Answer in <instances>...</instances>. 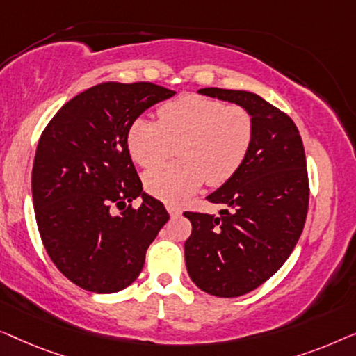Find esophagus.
Instances as JSON below:
<instances>
[{"label": "esophagus", "instance_id": "1", "mask_svg": "<svg viewBox=\"0 0 356 356\" xmlns=\"http://www.w3.org/2000/svg\"><path fill=\"white\" fill-rule=\"evenodd\" d=\"M166 209L169 214H172V216H177V214L182 213V209H180V207H177V204H172V203H168L166 204Z\"/></svg>", "mask_w": 356, "mask_h": 356}]
</instances>
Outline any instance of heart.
Listing matches in <instances>:
<instances>
[{
    "label": "heart",
    "instance_id": "1",
    "mask_svg": "<svg viewBox=\"0 0 356 356\" xmlns=\"http://www.w3.org/2000/svg\"><path fill=\"white\" fill-rule=\"evenodd\" d=\"M254 122L248 109L203 95H182L158 109V121L138 118L127 130V148L142 168H154L176 152L179 161L145 176V188L179 203L204 180L211 187L232 179L247 159Z\"/></svg>",
    "mask_w": 356,
    "mask_h": 356
}]
</instances>
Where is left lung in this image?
<instances>
[{"mask_svg": "<svg viewBox=\"0 0 356 356\" xmlns=\"http://www.w3.org/2000/svg\"><path fill=\"white\" fill-rule=\"evenodd\" d=\"M202 95L248 109L254 122L247 159L208 197L219 216L185 211L190 279L216 297H240L274 276L305 226L309 202L307 158L297 126L284 111L243 90L200 88Z\"/></svg>", "mask_w": 356, "mask_h": 356, "instance_id": "1", "label": "left lung"}]
</instances>
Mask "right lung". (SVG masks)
<instances>
[{"label": "right lung", "instance_id": "obj_1", "mask_svg": "<svg viewBox=\"0 0 356 356\" xmlns=\"http://www.w3.org/2000/svg\"><path fill=\"white\" fill-rule=\"evenodd\" d=\"M174 93L152 82L98 83L69 99L38 140L32 197L40 237L54 266L83 290L129 287L168 222L164 204L142 192L127 130Z\"/></svg>", "mask_w": 356, "mask_h": 356}]
</instances>
